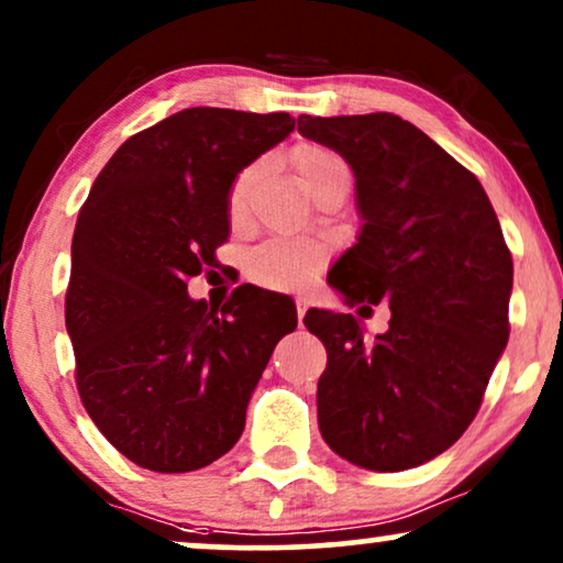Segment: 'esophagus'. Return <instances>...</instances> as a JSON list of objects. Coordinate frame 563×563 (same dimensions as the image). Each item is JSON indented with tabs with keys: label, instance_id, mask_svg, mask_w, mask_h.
<instances>
[{
	"label": "esophagus",
	"instance_id": "esophagus-1",
	"mask_svg": "<svg viewBox=\"0 0 563 563\" xmlns=\"http://www.w3.org/2000/svg\"><path fill=\"white\" fill-rule=\"evenodd\" d=\"M295 308H297V318L302 320L305 318V312H308V308H310V302L305 297H297L295 299Z\"/></svg>",
	"mask_w": 563,
	"mask_h": 563
}]
</instances>
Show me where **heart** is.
Here are the masks:
<instances>
[{
    "mask_svg": "<svg viewBox=\"0 0 563 563\" xmlns=\"http://www.w3.org/2000/svg\"><path fill=\"white\" fill-rule=\"evenodd\" d=\"M346 167L335 152L318 147V144H308V147L297 150L295 155V173L299 186L305 191L312 194L320 180H325L328 175ZM261 165H247L245 170L238 173V178L232 180L230 194H228V217L232 224H240L247 214V199L255 180L261 178ZM325 264V251L320 245L308 243H291V240H268V243L258 245L251 251L245 261V272L255 284L266 289H279V291H295L305 289L312 284L320 268Z\"/></svg>",
    "mask_w": 563,
    "mask_h": 563,
    "instance_id": "b5f03b06",
    "label": "heart"
}]
</instances>
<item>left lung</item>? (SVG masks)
Masks as SVG:
<instances>
[{"instance_id":"obj_1","label":"left lung","mask_w":563,"mask_h":563,"mask_svg":"<svg viewBox=\"0 0 563 563\" xmlns=\"http://www.w3.org/2000/svg\"><path fill=\"white\" fill-rule=\"evenodd\" d=\"M297 129L356 178L362 232L328 282L393 312L372 341L349 312L305 316L328 354L320 434L360 468H416L476 419L509 339L512 253L476 175L400 115H299Z\"/></svg>"}]
</instances>
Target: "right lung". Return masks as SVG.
<instances>
[{"label":"right lung","instance_id":"1","mask_svg":"<svg viewBox=\"0 0 563 563\" xmlns=\"http://www.w3.org/2000/svg\"><path fill=\"white\" fill-rule=\"evenodd\" d=\"M295 129L289 113L186 108L139 131L100 170L77 217L64 316L85 411L155 473L235 448L245 408L295 302L240 284L222 310L188 297L228 243L235 175Z\"/></svg>","mask_w":563,"mask_h":563}]
</instances>
